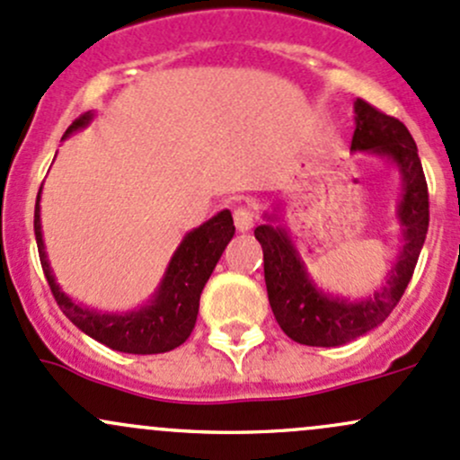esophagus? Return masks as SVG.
I'll return each instance as SVG.
<instances>
[{"label": "esophagus", "instance_id": "obj_1", "mask_svg": "<svg viewBox=\"0 0 460 460\" xmlns=\"http://www.w3.org/2000/svg\"><path fill=\"white\" fill-rule=\"evenodd\" d=\"M253 211L249 207H235L234 209V222H235V229L238 231H249L253 226Z\"/></svg>", "mask_w": 460, "mask_h": 460}]
</instances>
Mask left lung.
<instances>
[{
    "mask_svg": "<svg viewBox=\"0 0 460 460\" xmlns=\"http://www.w3.org/2000/svg\"><path fill=\"white\" fill-rule=\"evenodd\" d=\"M355 112L357 125L350 147L385 154L401 169L403 200L399 217L405 229V246L388 284L375 293V297L350 304L326 297L313 287L282 229H273L270 225L255 226V238L262 244L264 282L273 315L279 328L304 346H341L385 322L412 279L428 235V182L412 134L399 119L381 112L364 99H357Z\"/></svg>",
    "mask_w": 460,
    "mask_h": 460,
    "instance_id": "8db88e82",
    "label": "left lung"
}]
</instances>
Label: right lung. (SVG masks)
Here are the masks:
<instances>
[{"instance_id":"obj_1","label":"right lung","mask_w":460,"mask_h":460,"mask_svg":"<svg viewBox=\"0 0 460 460\" xmlns=\"http://www.w3.org/2000/svg\"><path fill=\"white\" fill-rule=\"evenodd\" d=\"M90 120V112L81 114L75 123L66 129V137L75 129L84 128ZM41 191V190H39ZM235 226L231 211H220L209 222L200 225L187 234L182 244L173 253L172 262L163 279L158 295L149 306L129 315H99L88 308H81L72 299H67L52 278L50 264L46 260L41 240V222H39V196L35 205V235L39 260H41L43 275L48 279L55 302L64 311V315L75 323L79 331L101 341L112 350L132 352V355H158L185 344L196 326L200 293L207 279L214 273L222 251L234 238Z\"/></svg>"}]
</instances>
